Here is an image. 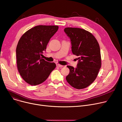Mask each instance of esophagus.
Segmentation results:
<instances>
[{"instance_id":"obj_1","label":"esophagus","mask_w":122,"mask_h":122,"mask_svg":"<svg viewBox=\"0 0 122 122\" xmlns=\"http://www.w3.org/2000/svg\"><path fill=\"white\" fill-rule=\"evenodd\" d=\"M56 66H57V67H63V65H60V64H56Z\"/></svg>"}]
</instances>
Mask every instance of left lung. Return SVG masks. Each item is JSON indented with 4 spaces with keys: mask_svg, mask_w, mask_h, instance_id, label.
<instances>
[{
    "mask_svg": "<svg viewBox=\"0 0 122 122\" xmlns=\"http://www.w3.org/2000/svg\"><path fill=\"white\" fill-rule=\"evenodd\" d=\"M64 31L71 42L72 52L78 56L76 68L70 70L66 80L76 89L85 88L97 78L101 66L100 50L95 37L89 31L76 28H66Z\"/></svg>",
    "mask_w": 122,
    "mask_h": 122,
    "instance_id": "1",
    "label": "left lung"
}]
</instances>
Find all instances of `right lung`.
I'll return each instance as SVG.
<instances>
[{
    "instance_id": "1",
    "label": "right lung",
    "mask_w": 122,
    "mask_h": 122,
    "mask_svg": "<svg viewBox=\"0 0 122 122\" xmlns=\"http://www.w3.org/2000/svg\"><path fill=\"white\" fill-rule=\"evenodd\" d=\"M58 29L57 25H37L21 36L16 47L18 71L23 80L31 86L41 84L56 67L41 57L50 38Z\"/></svg>"
}]
</instances>
